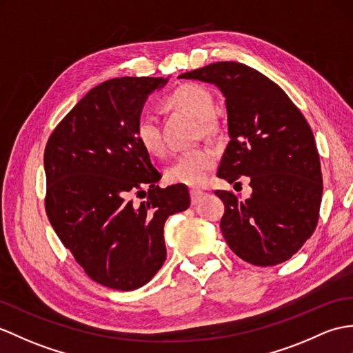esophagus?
Here are the masks:
<instances>
[{
  "mask_svg": "<svg viewBox=\"0 0 353 353\" xmlns=\"http://www.w3.org/2000/svg\"><path fill=\"white\" fill-rule=\"evenodd\" d=\"M203 196V192L200 190H191V201L192 204H196Z\"/></svg>",
  "mask_w": 353,
  "mask_h": 353,
  "instance_id": "34e87169",
  "label": "esophagus"
}]
</instances>
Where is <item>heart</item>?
<instances>
[{
  "mask_svg": "<svg viewBox=\"0 0 353 353\" xmlns=\"http://www.w3.org/2000/svg\"><path fill=\"white\" fill-rule=\"evenodd\" d=\"M167 105L171 108L182 110L200 121L203 132L212 130L214 116V99L210 93L200 85L185 84L176 88L167 97ZM135 137L145 153L152 157H161L165 152L162 143L158 121L152 114L139 116L135 126ZM216 162L215 152L209 147H196L192 150L180 153L167 168V180L171 183H182L188 186H201L208 182L210 170Z\"/></svg>",
  "mask_w": 353,
  "mask_h": 353,
  "instance_id": "heart-1",
  "label": "heart"
}]
</instances>
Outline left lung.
I'll list each match as a JSON object with an SVG mask.
<instances>
[{"label": "left lung", "instance_id": "1", "mask_svg": "<svg viewBox=\"0 0 353 353\" xmlns=\"http://www.w3.org/2000/svg\"><path fill=\"white\" fill-rule=\"evenodd\" d=\"M179 78L219 88L230 141L218 177L228 183L250 177L247 200L215 191L225 206L221 232L228 247L256 266L289 260L313 234L323 192L321 159L305 117L281 87L247 64L212 63Z\"/></svg>", "mask_w": 353, "mask_h": 353}]
</instances>
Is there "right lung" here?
Masks as SVG:
<instances>
[{
	"instance_id": "right-lung-1",
	"label": "right lung",
	"mask_w": 353,
	"mask_h": 353,
	"mask_svg": "<svg viewBox=\"0 0 353 353\" xmlns=\"http://www.w3.org/2000/svg\"><path fill=\"white\" fill-rule=\"evenodd\" d=\"M168 78L123 77L90 90L49 137L46 214L57 236L93 281L135 290L167 259L163 224L190 208L182 183L162 174L135 137L149 94ZM147 196L134 203L132 195Z\"/></svg>"
}]
</instances>
